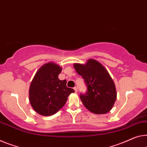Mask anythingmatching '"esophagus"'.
I'll use <instances>...</instances> for the list:
<instances>
[{
  "mask_svg": "<svg viewBox=\"0 0 147 147\" xmlns=\"http://www.w3.org/2000/svg\"><path fill=\"white\" fill-rule=\"evenodd\" d=\"M74 91H75V92H78V88H77L76 87H74Z\"/></svg>",
  "mask_w": 147,
  "mask_h": 147,
  "instance_id": "34e87169",
  "label": "esophagus"
}]
</instances>
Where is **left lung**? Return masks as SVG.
Listing matches in <instances>:
<instances>
[{
	"label": "left lung",
	"mask_w": 147,
	"mask_h": 147,
	"mask_svg": "<svg viewBox=\"0 0 147 147\" xmlns=\"http://www.w3.org/2000/svg\"><path fill=\"white\" fill-rule=\"evenodd\" d=\"M79 75L82 76L87 89L85 94H80L83 105L96 114L108 113L116 100V90L112 79L100 62L94 59L87 60L85 64H74Z\"/></svg>",
	"instance_id": "left-lung-1"
}]
</instances>
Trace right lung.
<instances>
[{
    "label": "right lung",
    "instance_id": "add662e5",
    "mask_svg": "<svg viewBox=\"0 0 147 147\" xmlns=\"http://www.w3.org/2000/svg\"><path fill=\"white\" fill-rule=\"evenodd\" d=\"M62 67L55 63L44 64L35 74L29 87V101L36 112L48 116L56 114L66 104L74 90L67 87L66 80H60Z\"/></svg>",
    "mask_w": 147,
    "mask_h": 147
}]
</instances>
